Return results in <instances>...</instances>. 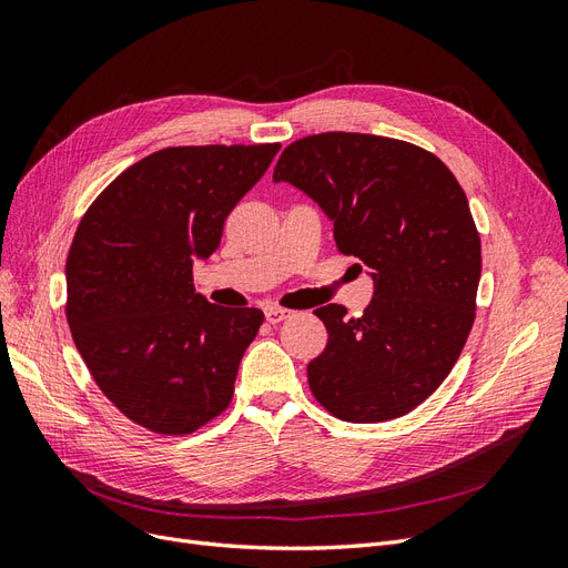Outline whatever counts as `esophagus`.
Masks as SVG:
<instances>
[{"label":"esophagus","mask_w":568,"mask_h":568,"mask_svg":"<svg viewBox=\"0 0 568 568\" xmlns=\"http://www.w3.org/2000/svg\"><path fill=\"white\" fill-rule=\"evenodd\" d=\"M265 317H267L270 324H280V322H284L286 317H291V311H286V307H267Z\"/></svg>","instance_id":"obj_1"}]
</instances>
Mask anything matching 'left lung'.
I'll return each instance as SVG.
<instances>
[{
  "label": "left lung",
  "mask_w": 568,
  "mask_h": 568,
  "mask_svg": "<svg viewBox=\"0 0 568 568\" xmlns=\"http://www.w3.org/2000/svg\"><path fill=\"white\" fill-rule=\"evenodd\" d=\"M272 180L311 196L374 280L363 317L315 311L329 334L307 365L315 400L353 424L407 415L450 374L476 317L480 239L464 189L432 151L359 132L288 144Z\"/></svg>",
  "instance_id": "left-lung-1"
}]
</instances>
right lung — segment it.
Segmentation results:
<instances>
[{
	"instance_id": "right-lung-1",
	"label": "right lung",
	"mask_w": 568,
	"mask_h": 568,
	"mask_svg": "<svg viewBox=\"0 0 568 568\" xmlns=\"http://www.w3.org/2000/svg\"><path fill=\"white\" fill-rule=\"evenodd\" d=\"M280 144L168 146L123 170L82 215L65 261V317L101 393L153 434L184 436L227 409L265 320L194 288L234 205Z\"/></svg>"
}]
</instances>
